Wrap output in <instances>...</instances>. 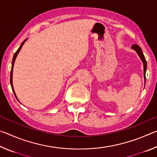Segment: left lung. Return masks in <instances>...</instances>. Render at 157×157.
I'll use <instances>...</instances> for the list:
<instances>
[{
  "mask_svg": "<svg viewBox=\"0 0 157 157\" xmlns=\"http://www.w3.org/2000/svg\"><path fill=\"white\" fill-rule=\"evenodd\" d=\"M132 48L134 50H135L136 51V52L138 53V55H139V57L140 59H141L142 62L143 63V66H144V77H145V72H146V69H147V62H146L145 60V58L144 55H143V53L141 50V48H140L139 46H138L136 44H134L132 46Z\"/></svg>",
  "mask_w": 157,
  "mask_h": 157,
  "instance_id": "obj_1",
  "label": "left lung"
}]
</instances>
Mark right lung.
<instances>
[{"label":"right lung","mask_w":157,"mask_h":157,"mask_svg":"<svg viewBox=\"0 0 157 157\" xmlns=\"http://www.w3.org/2000/svg\"><path fill=\"white\" fill-rule=\"evenodd\" d=\"M25 41H26V39H25V40L23 42L22 44H21V45L20 47H19V48H18V49L17 50V51L14 53V57H13V59H12V69H11V73H10V84H11V86H12V91H14V95H15V96H16V94H15V92H14V88H13V84H12V73H13V67H14V62H15V59H16V58H17V56L18 53L19 52V51H20L21 49V48H22L23 45L24 44V43H25ZM16 98H17V96H16Z\"/></svg>","instance_id":"obj_1"}]
</instances>
